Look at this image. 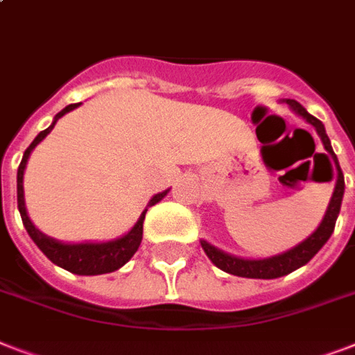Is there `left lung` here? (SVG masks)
<instances>
[{
  "label": "left lung",
  "mask_w": 355,
  "mask_h": 355,
  "mask_svg": "<svg viewBox=\"0 0 355 355\" xmlns=\"http://www.w3.org/2000/svg\"><path fill=\"white\" fill-rule=\"evenodd\" d=\"M286 103L295 110L297 114H300L308 123H311L317 132H319L322 144H324V149L334 156V160L337 164V184L336 189H334V195H331L330 206L326 210V216L320 223V227L315 230L311 236L302 241L300 245H297L291 250L280 254V256H272V258L267 259H241L236 258V256H230V254H225L223 250L216 248L214 245L206 241H200L202 248H205L206 256L211 259V263L219 267L221 270L228 272V275L241 276V278H261V280H270V278H280L284 275H289L293 270H297L298 267H302L313 258L315 254L319 252L322 245H324L328 239H330L334 228H336L337 216H339V210H341V200L343 193H345V177H343L341 167H339V162H337V156L334 153L330 145V138L324 130V125L319 121L317 118H313L311 114H308V110L300 105L295 99H286Z\"/></svg>",
  "instance_id": "left-lung-1"
}]
</instances>
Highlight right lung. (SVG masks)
Returning <instances> with one entry per match:
<instances>
[{
    "label": "right lung",
    "mask_w": 355,
    "mask_h": 355,
    "mask_svg": "<svg viewBox=\"0 0 355 355\" xmlns=\"http://www.w3.org/2000/svg\"><path fill=\"white\" fill-rule=\"evenodd\" d=\"M79 105L80 103H75V105H68L64 110H60V112L55 116V121H53L51 127H47L46 130H42V132L33 139V144L25 149L24 158H21L18 167V210L19 216H21V221H24L25 230H27V234L31 236V239L36 243V247L40 248L47 258L51 259L53 263L58 265V267H62V269L69 270V272H75V275H105V272H112V270L119 269L121 265L127 263L128 259L134 256V252L138 250L139 243H141V236H144V219L147 210H144V214L139 216V221L134 225L132 230H130L127 236L116 239V241L64 245V243L55 241L51 237L44 236V234L36 230L35 225L31 223L29 216H27V211H25L24 202V171L31 150L35 149L36 145L40 144L42 139L51 132V128L55 127V123H57L58 118H62L64 114L69 112V110H73V108H77ZM166 193L167 191L155 195V197L150 199L149 206L156 205L162 197H166Z\"/></svg>",
    "instance_id": "1"
}]
</instances>
